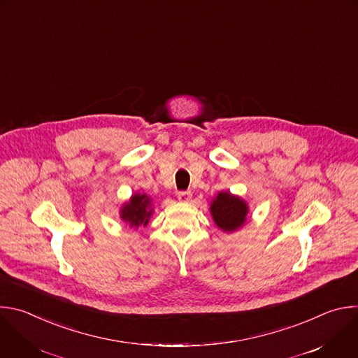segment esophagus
<instances>
[{
	"mask_svg": "<svg viewBox=\"0 0 358 358\" xmlns=\"http://www.w3.org/2000/svg\"><path fill=\"white\" fill-rule=\"evenodd\" d=\"M177 196H178V199H180L181 202H189L191 198H192V194H191L189 191H180V192L177 194Z\"/></svg>",
	"mask_w": 358,
	"mask_h": 358,
	"instance_id": "esophagus-1",
	"label": "esophagus"
}]
</instances>
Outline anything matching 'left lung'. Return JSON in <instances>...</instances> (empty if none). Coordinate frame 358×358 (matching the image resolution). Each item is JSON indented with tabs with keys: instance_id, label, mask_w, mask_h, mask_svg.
Masks as SVG:
<instances>
[{
	"instance_id": "left-lung-1",
	"label": "left lung",
	"mask_w": 358,
	"mask_h": 358,
	"mask_svg": "<svg viewBox=\"0 0 358 358\" xmlns=\"http://www.w3.org/2000/svg\"><path fill=\"white\" fill-rule=\"evenodd\" d=\"M211 214L221 229L235 231L245 224L248 207L241 198L229 192H220L211 203Z\"/></svg>"
}]
</instances>
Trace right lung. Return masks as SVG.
Instances as JSON below:
<instances>
[{"label":"right lung","mask_w":358,"mask_h":358,"mask_svg":"<svg viewBox=\"0 0 358 358\" xmlns=\"http://www.w3.org/2000/svg\"><path fill=\"white\" fill-rule=\"evenodd\" d=\"M150 198L145 194H136L131 196L130 202L122 210V220L129 222L131 227L147 225L148 218L152 213L150 210Z\"/></svg>","instance_id":"1"}]
</instances>
